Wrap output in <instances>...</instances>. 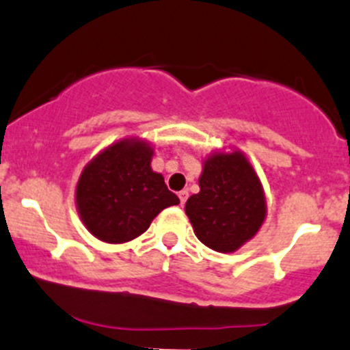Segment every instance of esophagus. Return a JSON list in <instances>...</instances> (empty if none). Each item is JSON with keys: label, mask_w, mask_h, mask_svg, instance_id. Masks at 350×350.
<instances>
[{"label": "esophagus", "mask_w": 350, "mask_h": 350, "mask_svg": "<svg viewBox=\"0 0 350 350\" xmlns=\"http://www.w3.org/2000/svg\"><path fill=\"white\" fill-rule=\"evenodd\" d=\"M179 201H181V204L185 206V203H186V200H187V196H189V193H187L186 189H183V191H179Z\"/></svg>", "instance_id": "esophagus-1"}]
</instances>
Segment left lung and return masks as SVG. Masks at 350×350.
Wrapping results in <instances>:
<instances>
[{
    "label": "left lung",
    "mask_w": 350,
    "mask_h": 350,
    "mask_svg": "<svg viewBox=\"0 0 350 350\" xmlns=\"http://www.w3.org/2000/svg\"><path fill=\"white\" fill-rule=\"evenodd\" d=\"M185 211L198 240L215 252L233 253L255 238L267 219V198L248 157L237 147L206 156L200 193Z\"/></svg>",
    "instance_id": "8db88e82"
}]
</instances>
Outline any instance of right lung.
Returning a JSON list of instances; mask_svg holds the SVG:
<instances>
[{"label": "right lung", "instance_id": "obj_1", "mask_svg": "<svg viewBox=\"0 0 350 350\" xmlns=\"http://www.w3.org/2000/svg\"><path fill=\"white\" fill-rule=\"evenodd\" d=\"M154 146L124 137L87 163L75 186V206L83 226L97 240L120 245L141 237L152 219L179 198L152 171Z\"/></svg>", "mask_w": 350, "mask_h": 350}]
</instances>
